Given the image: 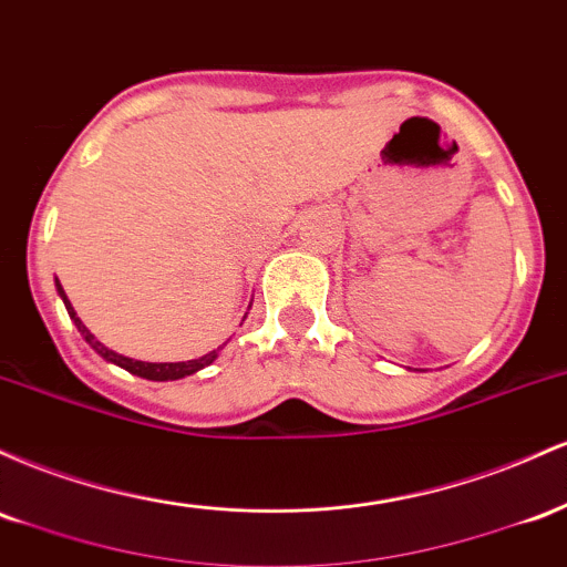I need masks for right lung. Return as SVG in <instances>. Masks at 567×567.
Returning <instances> with one entry per match:
<instances>
[{
	"label": "right lung",
	"mask_w": 567,
	"mask_h": 567,
	"mask_svg": "<svg viewBox=\"0 0 567 567\" xmlns=\"http://www.w3.org/2000/svg\"><path fill=\"white\" fill-rule=\"evenodd\" d=\"M55 289H59L61 300H63V305H66V310H69V318H72V321H74V327H78V332H80L82 337H85L87 346H91L93 351L101 355V359H106V361H112V364H117V367L128 369L131 374H138V378H146V380H161V383H163V380H179V378H187V374H195V372H198V369H203V367L212 364V361H214L216 355H219V351H221V346H219V348H216V351L206 353V355H200V359H193V361H176V364H150V361H136V359H128V355L114 353V351H110V348L104 346V342L95 340V337L91 334V329H87L85 323L80 321V316L74 313L72 302L66 300V291H63V286H61L59 281H55Z\"/></svg>",
	"instance_id": "add662e5"
}]
</instances>
